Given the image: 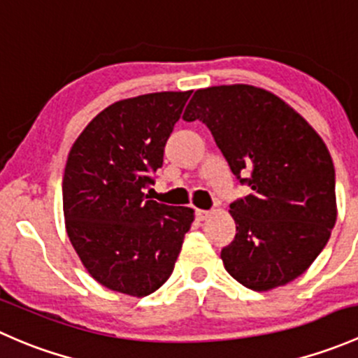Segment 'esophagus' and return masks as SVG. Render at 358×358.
I'll list each match as a JSON object with an SVG mask.
<instances>
[{"label":"esophagus","mask_w":358,"mask_h":358,"mask_svg":"<svg viewBox=\"0 0 358 358\" xmlns=\"http://www.w3.org/2000/svg\"><path fill=\"white\" fill-rule=\"evenodd\" d=\"M210 213H212L210 210H200V208H198L196 212H194V215H196L198 220H205L206 217H210Z\"/></svg>","instance_id":"esophagus-1"}]
</instances>
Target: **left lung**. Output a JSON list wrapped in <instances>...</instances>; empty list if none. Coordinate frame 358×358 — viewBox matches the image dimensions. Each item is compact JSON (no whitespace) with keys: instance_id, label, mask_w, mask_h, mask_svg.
Masks as SVG:
<instances>
[{"instance_id":"8db88e82","label":"left lung","mask_w":358,"mask_h":358,"mask_svg":"<svg viewBox=\"0 0 358 358\" xmlns=\"http://www.w3.org/2000/svg\"><path fill=\"white\" fill-rule=\"evenodd\" d=\"M182 119L201 120L252 193L231 203L234 241L224 267L253 291L303 274L336 224L334 165L312 125L275 94L248 86L198 90Z\"/></svg>"}]
</instances>
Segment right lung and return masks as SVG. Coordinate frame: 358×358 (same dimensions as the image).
Masks as SVG:
<instances>
[{"instance_id":"obj_1","label":"right lung","mask_w":358,"mask_h":358,"mask_svg":"<svg viewBox=\"0 0 358 358\" xmlns=\"http://www.w3.org/2000/svg\"><path fill=\"white\" fill-rule=\"evenodd\" d=\"M191 91L120 99L86 125L64 172L67 234L105 288L146 296L171 278L193 208L150 200L145 189Z\"/></svg>"}]
</instances>
